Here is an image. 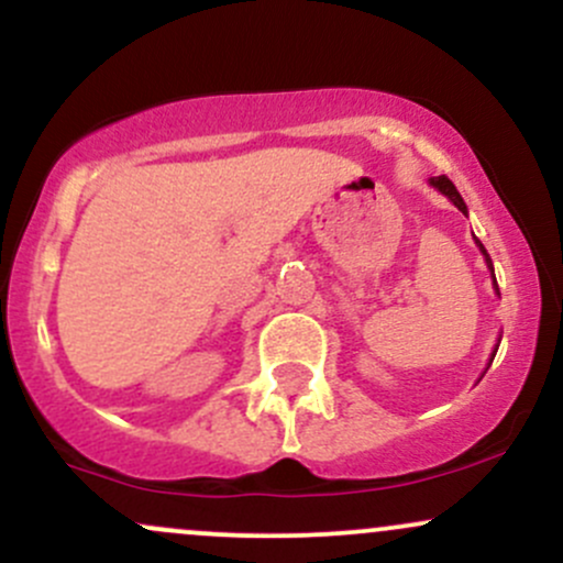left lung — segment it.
<instances>
[{"label": "left lung", "instance_id": "left-lung-1", "mask_svg": "<svg viewBox=\"0 0 563 563\" xmlns=\"http://www.w3.org/2000/svg\"><path fill=\"white\" fill-rule=\"evenodd\" d=\"M431 186L433 188H439V191L441 194H444V197L446 199H450L452 201V205L454 207H457V210L460 212H468V207H465V201H463V197H460V194H457V188H454V183L450 180V178H446V175H439V178H431ZM476 244H478V250H482L484 252V261H486V268H489L492 271V279H495V268H492V257L489 255H486V250H484V244L482 242H478V239H476ZM495 289H497V282H495ZM497 353V351H495ZM495 353H492V358H495ZM492 364V362H489Z\"/></svg>", "mask_w": 563, "mask_h": 563}]
</instances>
